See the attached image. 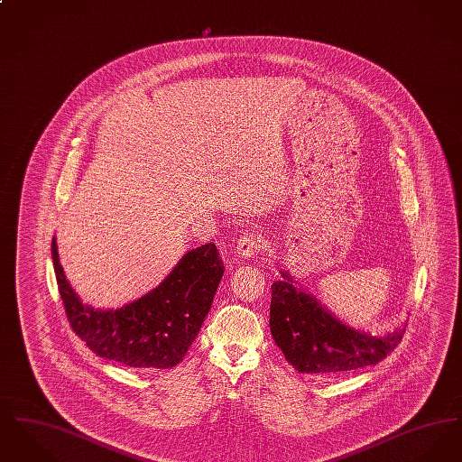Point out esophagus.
<instances>
[{
  "mask_svg": "<svg viewBox=\"0 0 462 462\" xmlns=\"http://www.w3.org/2000/svg\"><path fill=\"white\" fill-rule=\"evenodd\" d=\"M263 249V241L256 234H244L237 242V253L241 258H253Z\"/></svg>",
  "mask_w": 462,
  "mask_h": 462,
  "instance_id": "34e87169",
  "label": "esophagus"
}]
</instances>
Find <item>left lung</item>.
Here are the masks:
<instances>
[{
    "label": "left lung",
    "mask_w": 462,
    "mask_h": 462,
    "mask_svg": "<svg viewBox=\"0 0 462 462\" xmlns=\"http://www.w3.org/2000/svg\"><path fill=\"white\" fill-rule=\"evenodd\" d=\"M272 284L270 330L287 362L303 374H339L375 365L395 350L405 326L384 336L353 329L313 294L296 286L286 270Z\"/></svg>",
    "instance_id": "1"
}]
</instances>
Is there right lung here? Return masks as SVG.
Wrapping results in <instances>:
<instances>
[{
    "label": "right lung",
    "instance_id": "right-lung-1",
    "mask_svg": "<svg viewBox=\"0 0 462 462\" xmlns=\"http://www.w3.org/2000/svg\"><path fill=\"white\" fill-rule=\"evenodd\" d=\"M57 249L53 237L51 258L70 328L95 355L133 369H171L183 360L225 272L217 245L208 242L185 253L151 292L125 307L102 310L85 305L74 292Z\"/></svg>",
    "mask_w": 462,
    "mask_h": 462
}]
</instances>
